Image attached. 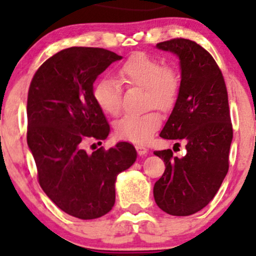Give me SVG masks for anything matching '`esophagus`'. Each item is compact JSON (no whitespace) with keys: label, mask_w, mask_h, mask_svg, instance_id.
Wrapping results in <instances>:
<instances>
[{"label":"esophagus","mask_w":256,"mask_h":256,"mask_svg":"<svg viewBox=\"0 0 256 256\" xmlns=\"http://www.w3.org/2000/svg\"><path fill=\"white\" fill-rule=\"evenodd\" d=\"M136 150L138 152V155H140V156H144V155L148 154V149H146L144 146L137 144L136 146Z\"/></svg>","instance_id":"34e87169"}]
</instances>
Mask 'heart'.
Wrapping results in <instances>:
<instances>
[{
  "label": "heart",
  "instance_id": "heart-1",
  "mask_svg": "<svg viewBox=\"0 0 256 256\" xmlns=\"http://www.w3.org/2000/svg\"><path fill=\"white\" fill-rule=\"evenodd\" d=\"M119 82L128 86L144 89L148 107L168 112L174 107L179 94V76L171 67H162L156 58L136 52L116 71ZM92 98L98 108L108 116H118L122 108L120 89L116 80L104 78L94 85ZM161 118L155 112L140 116H125L114 125L120 140L132 143H146L160 128Z\"/></svg>",
  "mask_w": 256,
  "mask_h": 256
}]
</instances>
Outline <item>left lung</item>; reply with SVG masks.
Returning a JSON list of instances; mask_svg holds the SVG:
<instances>
[{
    "mask_svg": "<svg viewBox=\"0 0 256 256\" xmlns=\"http://www.w3.org/2000/svg\"><path fill=\"white\" fill-rule=\"evenodd\" d=\"M179 58L180 86L174 107L160 132L165 140H183L186 154L154 152L166 170L154 185V198L167 214L186 216L212 201L228 171L232 125L228 91L212 55L200 44L174 38L156 44Z\"/></svg>",
    "mask_w": 256,
    "mask_h": 256,
    "instance_id": "obj_1",
    "label": "left lung"
}]
</instances>
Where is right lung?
<instances>
[{"label":"right lung","mask_w":256,"mask_h":256,"mask_svg":"<svg viewBox=\"0 0 256 256\" xmlns=\"http://www.w3.org/2000/svg\"><path fill=\"white\" fill-rule=\"evenodd\" d=\"M122 56L102 48L72 46L49 58L32 78L28 96V146L40 188L64 213L89 220L116 202V182L134 164L128 142L88 152V140H106L110 125L92 98L94 83ZM101 143V142H98Z\"/></svg>","instance_id":"obj_1"}]
</instances>
